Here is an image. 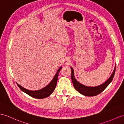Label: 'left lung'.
Listing matches in <instances>:
<instances>
[{
  "instance_id": "obj_1",
  "label": "left lung",
  "mask_w": 124,
  "mask_h": 124,
  "mask_svg": "<svg viewBox=\"0 0 124 124\" xmlns=\"http://www.w3.org/2000/svg\"><path fill=\"white\" fill-rule=\"evenodd\" d=\"M71 70V78L72 83L73 84L74 88L76 89L77 91L79 92L81 94H82L86 96H95L98 95L99 93H101L103 90L106 88V87L109 85V84L113 80V79L116 70V66L114 68V70L112 74L110 77L101 85L95 86V87H89L87 86L84 85H83L79 83L78 81L75 79L74 76V72L72 68L70 67Z\"/></svg>"
}]
</instances>
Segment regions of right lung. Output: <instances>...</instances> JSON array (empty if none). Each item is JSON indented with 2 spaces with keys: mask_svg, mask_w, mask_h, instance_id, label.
<instances>
[{
  "mask_svg": "<svg viewBox=\"0 0 124 124\" xmlns=\"http://www.w3.org/2000/svg\"><path fill=\"white\" fill-rule=\"evenodd\" d=\"M62 68V67H60L58 69V70H57L55 76L54 77L53 79L51 81V82L48 84L47 86L40 90H33L32 91V90H30L23 88V87L21 86L18 84L17 83V84L18 86L19 87V88L22 90L23 92L26 93L27 94H28V95L31 96V97L33 98L38 99H43L46 98L52 94L54 91V90H55L57 85V80H58V74Z\"/></svg>",
  "mask_w": 124,
  "mask_h": 124,
  "instance_id": "add662e5",
  "label": "right lung"
}]
</instances>
